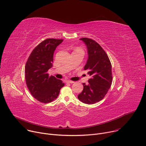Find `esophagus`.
<instances>
[{"mask_svg": "<svg viewBox=\"0 0 146 146\" xmlns=\"http://www.w3.org/2000/svg\"><path fill=\"white\" fill-rule=\"evenodd\" d=\"M66 82L67 83H71V84H72V83H74V82L73 81H70V80H66Z\"/></svg>", "mask_w": 146, "mask_h": 146, "instance_id": "34e87169", "label": "esophagus"}]
</instances>
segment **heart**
I'll use <instances>...</instances> for the list:
<instances>
[{"label":"heart","instance_id":"b5f03b06","mask_svg":"<svg viewBox=\"0 0 146 146\" xmlns=\"http://www.w3.org/2000/svg\"><path fill=\"white\" fill-rule=\"evenodd\" d=\"M77 50V51H82V52H83V51H82V50H81V49H80V48H76V50ZM75 50H74V51H75Z\"/></svg>","mask_w":146,"mask_h":146}]
</instances>
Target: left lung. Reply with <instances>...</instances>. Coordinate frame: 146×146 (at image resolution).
<instances>
[{
    "label": "left lung",
    "mask_w": 146,
    "mask_h": 146,
    "mask_svg": "<svg viewBox=\"0 0 146 146\" xmlns=\"http://www.w3.org/2000/svg\"><path fill=\"white\" fill-rule=\"evenodd\" d=\"M88 51V59L84 68L91 76L88 84L83 83V90L78 99L86 104H94L104 98L110 89L113 81L111 64L102 47L92 39L83 37Z\"/></svg>",
    "instance_id": "8db88e82"
}]
</instances>
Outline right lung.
I'll use <instances>...</instances> for the list:
<instances>
[{"instance_id":"add662e5","label":"right lung","mask_w":146,"mask_h":146,"mask_svg":"<svg viewBox=\"0 0 146 146\" xmlns=\"http://www.w3.org/2000/svg\"><path fill=\"white\" fill-rule=\"evenodd\" d=\"M64 40L47 38L32 51L25 65V80L32 95L38 101L47 103L57 98L65 86L62 80L47 73L52 67L54 52Z\"/></svg>"}]
</instances>
